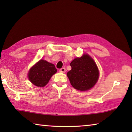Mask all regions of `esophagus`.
Instances as JSON below:
<instances>
[{"mask_svg":"<svg viewBox=\"0 0 132 132\" xmlns=\"http://www.w3.org/2000/svg\"><path fill=\"white\" fill-rule=\"evenodd\" d=\"M59 71L60 72H62V73H65L66 71V69L64 68H61L59 69Z\"/></svg>","mask_w":132,"mask_h":132,"instance_id":"obj_1","label":"esophagus"}]
</instances>
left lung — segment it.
<instances>
[{"label":"left lung","mask_w":132,"mask_h":132,"mask_svg":"<svg viewBox=\"0 0 132 132\" xmlns=\"http://www.w3.org/2000/svg\"><path fill=\"white\" fill-rule=\"evenodd\" d=\"M71 69L67 73L73 87L86 91L94 86L99 77V71L95 62L90 56L84 54L77 57L70 64Z\"/></svg>","instance_id":"8db88e82"}]
</instances>
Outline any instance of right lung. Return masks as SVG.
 <instances>
[{
  "label": "right lung",
  "mask_w": 132,
  "mask_h": 132,
  "mask_svg": "<svg viewBox=\"0 0 132 132\" xmlns=\"http://www.w3.org/2000/svg\"><path fill=\"white\" fill-rule=\"evenodd\" d=\"M56 71L57 69L54 64L41 59L31 68L28 76L33 84L42 87L46 85Z\"/></svg>",
  "instance_id": "right-lung-1"
}]
</instances>
